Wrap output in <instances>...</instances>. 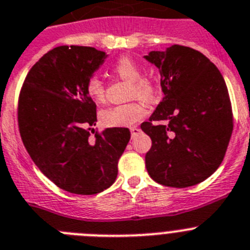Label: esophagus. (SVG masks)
I'll return each mask as SVG.
<instances>
[{"label":"esophagus","mask_w":250,"mask_h":250,"mask_svg":"<svg viewBox=\"0 0 250 250\" xmlns=\"http://www.w3.org/2000/svg\"><path fill=\"white\" fill-rule=\"evenodd\" d=\"M140 132H141L140 128L132 127L131 128V136H132V138H134V137H136V136H138V134H140Z\"/></svg>","instance_id":"esophagus-1"}]
</instances>
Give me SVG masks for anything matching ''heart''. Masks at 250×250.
Wrapping results in <instances>:
<instances>
[{
  "label": "heart",
  "mask_w": 250,
  "mask_h": 250,
  "mask_svg": "<svg viewBox=\"0 0 250 250\" xmlns=\"http://www.w3.org/2000/svg\"><path fill=\"white\" fill-rule=\"evenodd\" d=\"M113 71L117 77L125 82H131V98H140L151 101L156 95V85L151 79L142 75V70L137 62L129 56L119 58ZM86 92L93 101L102 102L105 97V86L98 75H92L86 80ZM147 114V108L142 102H132L127 104H118L104 109L101 114L102 122L108 127H131Z\"/></svg>",
  "instance_id": "b5f03b06"
}]
</instances>
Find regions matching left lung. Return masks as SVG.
Listing matches in <instances>:
<instances>
[{"mask_svg":"<svg viewBox=\"0 0 250 250\" xmlns=\"http://www.w3.org/2000/svg\"><path fill=\"white\" fill-rule=\"evenodd\" d=\"M145 59L160 71L164 92L148 122L141 125L152 140L147 172L165 186L197 185L218 170L233 132L224 78L204 54L188 46L172 45Z\"/></svg>","mask_w":250,"mask_h":250,"instance_id":"left-lung-1","label":"left lung"}]
</instances>
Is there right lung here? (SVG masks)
<instances>
[{
  "instance_id": "add662e5",
  "label": "right lung",
  "mask_w": 250,
  "mask_h": 250,
  "mask_svg": "<svg viewBox=\"0 0 250 250\" xmlns=\"http://www.w3.org/2000/svg\"><path fill=\"white\" fill-rule=\"evenodd\" d=\"M107 54L89 46H58L26 75L19 98V128L35 165L58 188L94 195L116 181L118 160L127 147L128 128H107L88 141L97 105L86 80Z\"/></svg>"
}]
</instances>
